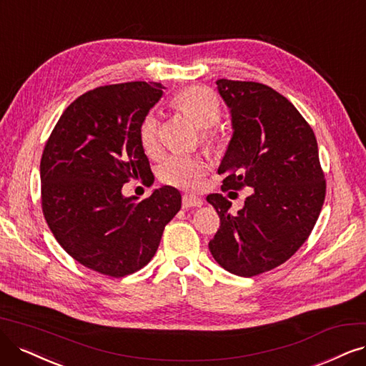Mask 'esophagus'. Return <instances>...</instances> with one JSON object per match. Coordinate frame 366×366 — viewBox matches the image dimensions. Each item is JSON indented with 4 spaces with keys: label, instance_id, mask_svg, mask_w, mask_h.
I'll list each match as a JSON object with an SVG mask.
<instances>
[{
    "label": "esophagus",
    "instance_id": "obj_1",
    "mask_svg": "<svg viewBox=\"0 0 366 366\" xmlns=\"http://www.w3.org/2000/svg\"><path fill=\"white\" fill-rule=\"evenodd\" d=\"M204 205V200L200 197L192 196V194H184L182 196V207L184 208H199Z\"/></svg>",
    "mask_w": 366,
    "mask_h": 366
}]
</instances>
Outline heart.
Listing matches in <instances>:
<instances>
[{"label":"heart","mask_w":366,"mask_h":366,"mask_svg":"<svg viewBox=\"0 0 366 366\" xmlns=\"http://www.w3.org/2000/svg\"><path fill=\"white\" fill-rule=\"evenodd\" d=\"M173 107L187 117H190L202 131V140L207 147L214 149L219 144V132L214 129L217 124L222 110L220 102L215 94L205 87H187L176 93L172 99ZM140 144L147 154L157 151L159 142V120L157 114L149 113L143 117L139 127ZM204 172L200 161L194 158L172 157L159 169V179L169 185L192 190L199 185V179Z\"/></svg>","instance_id":"1"}]
</instances>
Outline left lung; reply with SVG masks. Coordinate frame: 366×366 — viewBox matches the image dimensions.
I'll return each mask as SVG.
<instances>
[{
  "label": "left lung",
  "mask_w": 366,
  "mask_h": 366,
  "mask_svg": "<svg viewBox=\"0 0 366 366\" xmlns=\"http://www.w3.org/2000/svg\"><path fill=\"white\" fill-rule=\"evenodd\" d=\"M215 83L234 129L219 167L222 190L250 188L252 194L237 214L229 212L232 204L222 194L207 197L220 217L208 246L229 273L252 277L303 246L321 212L326 179L315 134L285 97L253 81Z\"/></svg>",
  "instance_id": "8db88e82"
}]
</instances>
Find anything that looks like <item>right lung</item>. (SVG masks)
<instances>
[{
  "label": "right lung",
  "instance_id": "1",
  "mask_svg": "<svg viewBox=\"0 0 366 366\" xmlns=\"http://www.w3.org/2000/svg\"><path fill=\"white\" fill-rule=\"evenodd\" d=\"M159 83L132 81L93 89L63 112L40 159L42 211L59 244L93 272H139L181 209V193L164 185L147 199L122 187L151 173L139 127L162 97Z\"/></svg>",
  "mask_w": 366,
  "mask_h": 366
}]
</instances>
